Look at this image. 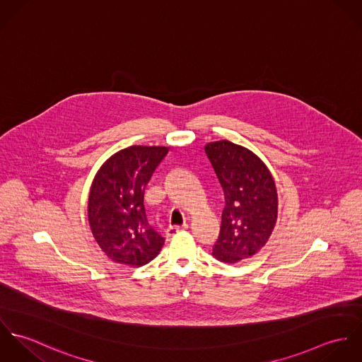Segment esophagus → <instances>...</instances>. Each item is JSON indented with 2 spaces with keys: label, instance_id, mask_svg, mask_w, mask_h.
Listing matches in <instances>:
<instances>
[{
  "label": "esophagus",
  "instance_id": "1",
  "mask_svg": "<svg viewBox=\"0 0 362 362\" xmlns=\"http://www.w3.org/2000/svg\"><path fill=\"white\" fill-rule=\"evenodd\" d=\"M188 230V224H182V226H170L167 228V235L171 237V235H175L177 233H181V231H185Z\"/></svg>",
  "mask_w": 362,
  "mask_h": 362
}]
</instances>
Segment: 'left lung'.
<instances>
[{"label":"left lung","instance_id":"left-lung-1","mask_svg":"<svg viewBox=\"0 0 362 362\" xmlns=\"http://www.w3.org/2000/svg\"><path fill=\"white\" fill-rule=\"evenodd\" d=\"M205 153L226 202L213 257L224 263L251 258L264 247L276 226L274 180L258 156L230 141L207 144Z\"/></svg>","mask_w":362,"mask_h":362}]
</instances>
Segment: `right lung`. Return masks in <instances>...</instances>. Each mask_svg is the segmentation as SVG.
<instances>
[{
    "mask_svg": "<svg viewBox=\"0 0 362 362\" xmlns=\"http://www.w3.org/2000/svg\"><path fill=\"white\" fill-rule=\"evenodd\" d=\"M167 153L165 146H129L107 158L93 180L89 224L102 251L117 263L144 266L164 244L148 221L144 195Z\"/></svg>",
    "mask_w": 362,
    "mask_h": 362,
    "instance_id": "obj_1",
    "label": "right lung"
}]
</instances>
